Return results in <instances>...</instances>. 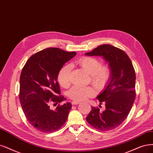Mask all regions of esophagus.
<instances>
[{"label": "esophagus", "mask_w": 153, "mask_h": 153, "mask_svg": "<svg viewBox=\"0 0 153 153\" xmlns=\"http://www.w3.org/2000/svg\"><path fill=\"white\" fill-rule=\"evenodd\" d=\"M79 103H80V101H72V105H78Z\"/></svg>", "instance_id": "34e87169"}]
</instances>
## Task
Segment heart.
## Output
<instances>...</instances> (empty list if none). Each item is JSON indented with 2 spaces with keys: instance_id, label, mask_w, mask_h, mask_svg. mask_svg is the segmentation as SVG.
<instances>
[{
  "instance_id": "obj_1",
  "label": "heart",
  "mask_w": 153,
  "mask_h": 153,
  "mask_svg": "<svg viewBox=\"0 0 153 153\" xmlns=\"http://www.w3.org/2000/svg\"><path fill=\"white\" fill-rule=\"evenodd\" d=\"M77 63L89 74L91 81L98 86H101L108 81L110 77V71L106 66H101L100 61L91 56H82L77 60ZM72 67L70 64H65L60 69L57 79L60 85L64 88L69 87L71 84V73ZM96 94V91L92 86L81 87L73 86L69 91V97L74 101H83Z\"/></svg>"
}]
</instances>
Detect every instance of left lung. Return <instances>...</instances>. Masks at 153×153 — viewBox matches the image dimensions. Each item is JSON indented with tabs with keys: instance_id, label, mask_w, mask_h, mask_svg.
<instances>
[{
	"instance_id": "obj_1",
	"label": "left lung",
	"mask_w": 153,
	"mask_h": 153,
	"mask_svg": "<svg viewBox=\"0 0 153 153\" xmlns=\"http://www.w3.org/2000/svg\"><path fill=\"white\" fill-rule=\"evenodd\" d=\"M101 56L108 64L110 77L108 84L97 97L100 104L105 103L103 112L91 106L87 122L94 128L108 131L119 126L131 111L135 98V73L132 62L124 51L110 45H100L85 53Z\"/></svg>"
}]
</instances>
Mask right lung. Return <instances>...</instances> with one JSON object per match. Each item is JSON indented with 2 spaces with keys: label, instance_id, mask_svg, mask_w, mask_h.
<instances>
[{
  "label": "right lung",
  "instance_id": "right-lung-1",
  "mask_svg": "<svg viewBox=\"0 0 153 153\" xmlns=\"http://www.w3.org/2000/svg\"><path fill=\"white\" fill-rule=\"evenodd\" d=\"M76 55L58 48H47L30 56L20 76L19 100L22 110L31 125L43 133L57 131L65 123L72 108L71 103L50 108V102L61 103L57 81L60 69ZM59 96H58V95Z\"/></svg>",
  "mask_w": 153,
  "mask_h": 153
}]
</instances>
